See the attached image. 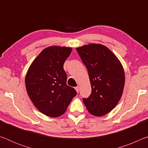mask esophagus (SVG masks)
I'll return each instance as SVG.
<instances>
[{
    "label": "esophagus",
    "instance_id": "34e87169",
    "mask_svg": "<svg viewBox=\"0 0 148 148\" xmlns=\"http://www.w3.org/2000/svg\"><path fill=\"white\" fill-rule=\"evenodd\" d=\"M75 89H76V92H79V87L77 86V87H75Z\"/></svg>",
    "mask_w": 148,
    "mask_h": 148
}]
</instances>
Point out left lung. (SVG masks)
Segmentation results:
<instances>
[{
	"instance_id": "1",
	"label": "left lung",
	"mask_w": 148,
	"mask_h": 148,
	"mask_svg": "<svg viewBox=\"0 0 148 148\" xmlns=\"http://www.w3.org/2000/svg\"><path fill=\"white\" fill-rule=\"evenodd\" d=\"M76 50L88 71L91 94L83 99L90 114L103 116L113 110L122 96L125 72L118 58L104 45L89 44Z\"/></svg>"
}]
</instances>
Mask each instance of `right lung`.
Returning a JSON list of instances; mask_svg holds the SVG:
<instances>
[{
  "label": "right lung",
  "instance_id": "add662e5",
  "mask_svg": "<svg viewBox=\"0 0 148 148\" xmlns=\"http://www.w3.org/2000/svg\"><path fill=\"white\" fill-rule=\"evenodd\" d=\"M72 50L69 47H47L32 61L27 71V94L34 106L47 116H62L76 95V90L67 86L63 69Z\"/></svg>",
  "mask_w": 148,
  "mask_h": 148
}]
</instances>
